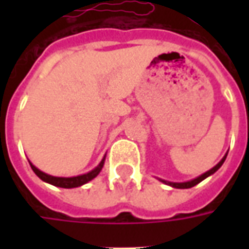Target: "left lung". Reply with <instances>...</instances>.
<instances>
[{
	"mask_svg": "<svg viewBox=\"0 0 249 249\" xmlns=\"http://www.w3.org/2000/svg\"><path fill=\"white\" fill-rule=\"evenodd\" d=\"M225 159H227V155H225V156L223 157V160H221V161H220L219 164L216 165V167H213V168H212V169H209L208 172H205V173H204V175H201V176H198L197 178H195V180H192V181H187V183H168V181H164V183L169 184V185H171V187H173V188H178V189L192 188V187H195V185H197V184L200 183V181H203L204 178H208V176H211L212 173L216 172V171H217V169H219V168L221 167V165H223V162L225 161Z\"/></svg>",
	"mask_w": 249,
	"mask_h": 249,
	"instance_id": "8db88e82",
	"label": "left lung"
}]
</instances>
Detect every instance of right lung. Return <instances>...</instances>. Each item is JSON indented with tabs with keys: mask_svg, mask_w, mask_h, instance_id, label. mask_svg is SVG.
<instances>
[{
	"mask_svg": "<svg viewBox=\"0 0 249 249\" xmlns=\"http://www.w3.org/2000/svg\"><path fill=\"white\" fill-rule=\"evenodd\" d=\"M105 160V159H104ZM104 160L100 164H98V167H96L93 171H90L87 175H81V176H76V178H54V176H51V175H46V173L41 172L40 169H37V168L29 162L30 167L33 169V172L38 176V178L42 180V181H45V183H49L52 185H54V187H60V188H76L80 187V185H84V184H87L88 181H90L92 178H94L97 176L100 171L103 169L104 167Z\"/></svg>",
	"mask_w": 249,
	"mask_h": 249,
	"instance_id": "1",
	"label": "right lung"
}]
</instances>
